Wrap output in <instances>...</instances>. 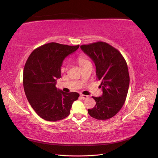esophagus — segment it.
Returning <instances> with one entry per match:
<instances>
[{
	"mask_svg": "<svg viewBox=\"0 0 158 158\" xmlns=\"http://www.w3.org/2000/svg\"><path fill=\"white\" fill-rule=\"evenodd\" d=\"M80 97L82 98V99H87V98H88V95H83V94H81V95H80Z\"/></svg>",
	"mask_w": 158,
	"mask_h": 158,
	"instance_id": "obj_1",
	"label": "esophagus"
}]
</instances>
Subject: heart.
<instances>
[{
    "mask_svg": "<svg viewBox=\"0 0 158 158\" xmlns=\"http://www.w3.org/2000/svg\"><path fill=\"white\" fill-rule=\"evenodd\" d=\"M77 60H78V63L80 64L81 67H83V66H85V65H87V64L91 63L89 60L88 59V58L87 57V56H85V55H79V56H78ZM67 67H68V66H67V64H66L65 67L63 69V70H66V69H67Z\"/></svg>",
    "mask_w": 158,
    "mask_h": 158,
    "instance_id": "1",
    "label": "heart"
}]
</instances>
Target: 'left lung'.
I'll use <instances>...</instances> for the list:
<instances>
[{"mask_svg":"<svg viewBox=\"0 0 158 158\" xmlns=\"http://www.w3.org/2000/svg\"><path fill=\"white\" fill-rule=\"evenodd\" d=\"M80 48L94 62L103 90L101 97H92L96 104L88 109V113L98 120H107L115 115L125 102L130 82L127 62L120 52L106 42L82 45Z\"/></svg>","mask_w":158,"mask_h":158,"instance_id":"8db88e82","label":"left lung"}]
</instances>
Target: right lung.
Wrapping results in <instances>:
<instances>
[{"label":"right lung","mask_w":158,"mask_h":158,"mask_svg":"<svg viewBox=\"0 0 158 158\" xmlns=\"http://www.w3.org/2000/svg\"><path fill=\"white\" fill-rule=\"evenodd\" d=\"M78 47L49 43L33 50L26 61L23 74L26 98L36 113L46 121L68 117L72 105L79 97L77 92H64L55 86L63 60Z\"/></svg>","instance_id":"right-lung-1"}]
</instances>
